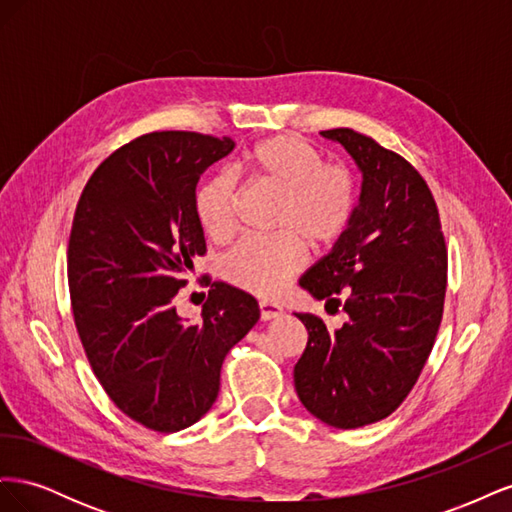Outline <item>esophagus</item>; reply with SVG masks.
Here are the masks:
<instances>
[{
    "mask_svg": "<svg viewBox=\"0 0 512 512\" xmlns=\"http://www.w3.org/2000/svg\"><path fill=\"white\" fill-rule=\"evenodd\" d=\"M258 307H260V320H265V322L284 316V307L273 303V301H260Z\"/></svg>",
    "mask_w": 512,
    "mask_h": 512,
    "instance_id": "obj_1",
    "label": "esophagus"
}]
</instances>
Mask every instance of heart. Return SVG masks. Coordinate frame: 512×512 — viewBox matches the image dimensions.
Returning <instances> with one entry per match:
<instances>
[{"mask_svg": "<svg viewBox=\"0 0 512 512\" xmlns=\"http://www.w3.org/2000/svg\"><path fill=\"white\" fill-rule=\"evenodd\" d=\"M237 175L280 192L277 235L241 241L224 258V277L239 290L271 297L305 262L303 241L322 250L344 235L356 207V185L344 166L322 164L320 153L292 134L265 138L243 153ZM239 188L220 173L196 188L194 213L211 241H228L237 228Z\"/></svg>", "mask_w": 512, "mask_h": 512, "instance_id": "1", "label": "heart"}]
</instances>
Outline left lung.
Masks as SVG:
<instances>
[{
	"label": "left lung",
	"instance_id": "8db88e82",
	"mask_svg": "<svg viewBox=\"0 0 512 512\" xmlns=\"http://www.w3.org/2000/svg\"><path fill=\"white\" fill-rule=\"evenodd\" d=\"M361 170L352 222L299 280L318 301H342L348 320L329 329L297 314L307 329L294 389L309 414L337 429L389 416L408 397L440 329L446 245L436 200L418 170L374 138L350 128L320 132Z\"/></svg>",
	"mask_w": 512,
	"mask_h": 512
}]
</instances>
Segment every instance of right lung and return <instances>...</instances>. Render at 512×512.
Returning <instances> with one entry per match:
<instances>
[{"mask_svg": "<svg viewBox=\"0 0 512 512\" xmlns=\"http://www.w3.org/2000/svg\"><path fill=\"white\" fill-rule=\"evenodd\" d=\"M235 149L232 138L153 132L123 145L91 175L76 205L68 280L91 369L132 421L173 433L203 418L220 391L228 350L260 318L258 301L213 282L203 320L175 297L207 252L196 183Z\"/></svg>", "mask_w": 512, "mask_h": 512, "instance_id": "obj_1", "label": "right lung"}]
</instances>
